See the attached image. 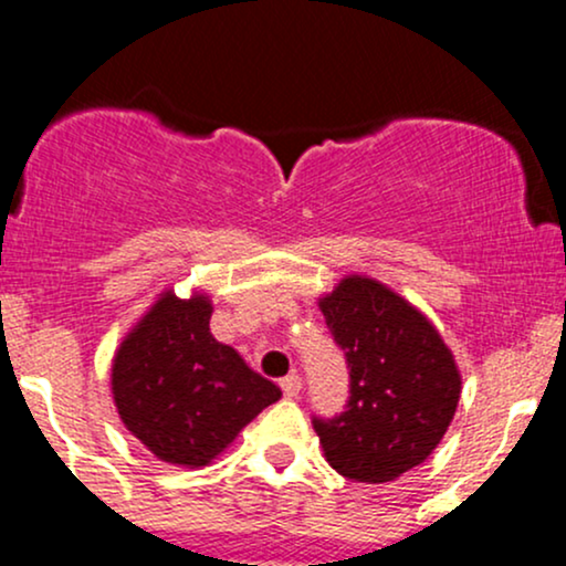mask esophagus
Returning a JSON list of instances; mask_svg holds the SVG:
<instances>
[{"label": "esophagus", "mask_w": 566, "mask_h": 566, "mask_svg": "<svg viewBox=\"0 0 566 566\" xmlns=\"http://www.w3.org/2000/svg\"><path fill=\"white\" fill-rule=\"evenodd\" d=\"M279 386H282V391H284V396H287V399H295V396L301 394L303 380H301V375H297V373H290L287 378H282Z\"/></svg>", "instance_id": "34e87169"}]
</instances>
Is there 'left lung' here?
<instances>
[{"instance_id": "1", "label": "left lung", "mask_w": 566, "mask_h": 566, "mask_svg": "<svg viewBox=\"0 0 566 566\" xmlns=\"http://www.w3.org/2000/svg\"><path fill=\"white\" fill-rule=\"evenodd\" d=\"M319 308L348 365L343 412L311 420L324 458L354 482H394L423 463L452 423L460 399L452 350L415 305L375 279H343Z\"/></svg>"}]
</instances>
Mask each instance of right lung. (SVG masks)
<instances>
[{
    "instance_id": "obj_1",
    "label": "right lung",
    "mask_w": 566,
    "mask_h": 566,
    "mask_svg": "<svg viewBox=\"0 0 566 566\" xmlns=\"http://www.w3.org/2000/svg\"><path fill=\"white\" fill-rule=\"evenodd\" d=\"M210 316L205 295L180 301L165 292L114 356L122 423L165 463L207 465L282 399L274 382L212 337Z\"/></svg>"
}]
</instances>
